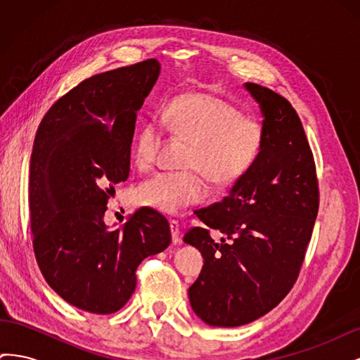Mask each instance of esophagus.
Returning <instances> with one entry per match:
<instances>
[{
  "mask_svg": "<svg viewBox=\"0 0 360 360\" xmlns=\"http://www.w3.org/2000/svg\"><path fill=\"white\" fill-rule=\"evenodd\" d=\"M169 228H171V234H172V243L179 245L181 243V236H180V224L179 221H169Z\"/></svg>",
  "mask_w": 360,
  "mask_h": 360,
  "instance_id": "esophagus-1",
  "label": "esophagus"
}]
</instances>
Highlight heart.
Here are the masks:
<instances>
[{
	"mask_svg": "<svg viewBox=\"0 0 360 360\" xmlns=\"http://www.w3.org/2000/svg\"><path fill=\"white\" fill-rule=\"evenodd\" d=\"M159 122L174 138L188 144L181 160L183 172L158 174L139 183L130 201L136 207L174 214L202 202L207 184L226 188L240 179L263 146V130L252 120L242 118L236 108L219 97L204 93L181 94L162 111ZM163 144L158 123L139 129L132 147L134 165L139 171L155 167Z\"/></svg>",
	"mask_w": 360,
	"mask_h": 360,
	"instance_id": "1",
	"label": "heart"
}]
</instances>
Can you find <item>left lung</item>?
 I'll list each match as a JSON object with an SVG mask.
<instances>
[{
	"label": "left lung",
	"instance_id": "1",
	"mask_svg": "<svg viewBox=\"0 0 360 360\" xmlns=\"http://www.w3.org/2000/svg\"><path fill=\"white\" fill-rule=\"evenodd\" d=\"M245 89L263 114V146L228 197L198 210L205 225L184 234L204 266L189 287L193 312L209 326L237 328L274 309L296 282L315 217L319 181L300 118L285 97ZM223 233L213 241L210 230Z\"/></svg>",
	"mask_w": 360,
	"mask_h": 360
}]
</instances>
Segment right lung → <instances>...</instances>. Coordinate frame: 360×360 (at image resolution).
I'll return each mask as SVG.
<instances>
[{
  "mask_svg": "<svg viewBox=\"0 0 360 360\" xmlns=\"http://www.w3.org/2000/svg\"><path fill=\"white\" fill-rule=\"evenodd\" d=\"M160 73L158 60L94 75L43 117L30 163V225L43 278L73 307L122 309L144 258L171 243L168 221L138 210L117 230L103 222L114 184L130 172L136 112Z\"/></svg>",
  "mask_w": 360,
  "mask_h": 360,
  "instance_id": "add662e5",
  "label": "right lung"
}]
</instances>
